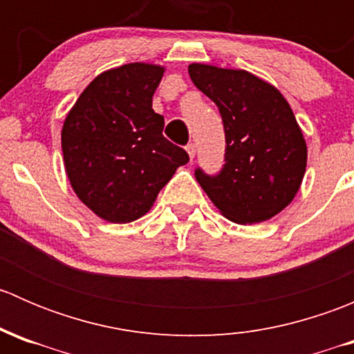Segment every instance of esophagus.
Listing matches in <instances>:
<instances>
[{
	"instance_id": "1",
	"label": "esophagus",
	"mask_w": 354,
	"mask_h": 354,
	"mask_svg": "<svg viewBox=\"0 0 354 354\" xmlns=\"http://www.w3.org/2000/svg\"><path fill=\"white\" fill-rule=\"evenodd\" d=\"M187 152L188 156H190V159H194L195 154H197V145H195L194 142H190V144L187 145Z\"/></svg>"
}]
</instances>
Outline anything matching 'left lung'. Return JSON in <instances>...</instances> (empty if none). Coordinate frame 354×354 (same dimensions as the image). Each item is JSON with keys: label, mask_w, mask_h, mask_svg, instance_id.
Here are the masks:
<instances>
[{"label": "left lung", "mask_w": 354, "mask_h": 354, "mask_svg": "<svg viewBox=\"0 0 354 354\" xmlns=\"http://www.w3.org/2000/svg\"><path fill=\"white\" fill-rule=\"evenodd\" d=\"M188 73L219 108L226 137L223 169H195L200 187L233 223L270 219L295 198L306 167L305 138L288 101L245 70L194 63Z\"/></svg>", "instance_id": "8db88e82"}]
</instances>
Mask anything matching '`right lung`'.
Here are the masks:
<instances>
[{
  "mask_svg": "<svg viewBox=\"0 0 354 354\" xmlns=\"http://www.w3.org/2000/svg\"><path fill=\"white\" fill-rule=\"evenodd\" d=\"M162 73V66L147 63L104 71L82 92L63 124L71 188L109 223L147 214L160 188L190 159L164 137V118L152 109Z\"/></svg>",
  "mask_w": 354,
  "mask_h": 354,
  "instance_id": "add662e5",
  "label": "right lung"
}]
</instances>
